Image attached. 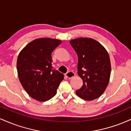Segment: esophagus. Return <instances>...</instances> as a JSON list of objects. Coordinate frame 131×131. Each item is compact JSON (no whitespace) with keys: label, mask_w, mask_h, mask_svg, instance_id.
Returning a JSON list of instances; mask_svg holds the SVG:
<instances>
[{"label":"esophagus","mask_w":131,"mask_h":131,"mask_svg":"<svg viewBox=\"0 0 131 131\" xmlns=\"http://www.w3.org/2000/svg\"><path fill=\"white\" fill-rule=\"evenodd\" d=\"M75 76V73L73 71H68L67 72V73H65V76L67 77L69 79H71V78H73Z\"/></svg>","instance_id":"esophagus-1"}]
</instances>
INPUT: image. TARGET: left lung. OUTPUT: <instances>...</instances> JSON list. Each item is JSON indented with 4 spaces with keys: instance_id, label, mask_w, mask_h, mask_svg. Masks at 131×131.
I'll use <instances>...</instances> for the list:
<instances>
[{
    "instance_id": "obj_1",
    "label": "left lung",
    "mask_w": 131,
    "mask_h": 131,
    "mask_svg": "<svg viewBox=\"0 0 131 131\" xmlns=\"http://www.w3.org/2000/svg\"><path fill=\"white\" fill-rule=\"evenodd\" d=\"M78 57V74L83 85L76 94L85 100L99 98L108 84L110 59L101 43L91 38L81 37L70 40Z\"/></svg>"
}]
</instances>
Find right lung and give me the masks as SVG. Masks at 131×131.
<instances>
[{"label":"right lung","instance_id":"obj_1","mask_svg":"<svg viewBox=\"0 0 131 131\" xmlns=\"http://www.w3.org/2000/svg\"><path fill=\"white\" fill-rule=\"evenodd\" d=\"M61 43L55 39H37L19 52L16 63L19 81L35 100L45 102L52 99L63 79V74L52 67V53Z\"/></svg>","mask_w":131,"mask_h":131}]
</instances>
